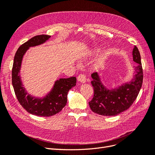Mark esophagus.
Listing matches in <instances>:
<instances>
[{"mask_svg": "<svg viewBox=\"0 0 155 155\" xmlns=\"http://www.w3.org/2000/svg\"><path fill=\"white\" fill-rule=\"evenodd\" d=\"M77 80L82 83H84L86 82V76L84 74H78V76L77 77Z\"/></svg>", "mask_w": 155, "mask_h": 155, "instance_id": "esophagus-1", "label": "esophagus"}]
</instances>
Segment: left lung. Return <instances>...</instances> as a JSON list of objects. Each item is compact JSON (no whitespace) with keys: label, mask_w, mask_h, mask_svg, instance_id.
Instances as JSON below:
<instances>
[{"label":"left lung","mask_w":155,"mask_h":155,"mask_svg":"<svg viewBox=\"0 0 155 155\" xmlns=\"http://www.w3.org/2000/svg\"><path fill=\"white\" fill-rule=\"evenodd\" d=\"M133 60L138 65L135 68L132 80L113 90L106 88L96 72L91 74V82L94 88V97L89 102L94 113L104 116H114L130 108L138 96L143 82V69L138 48L134 46L132 51Z\"/></svg>","instance_id":"1"}]
</instances>
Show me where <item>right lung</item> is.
<instances>
[{
  "label": "right lung",
  "mask_w": 155,
  "mask_h": 155,
  "mask_svg": "<svg viewBox=\"0 0 155 155\" xmlns=\"http://www.w3.org/2000/svg\"><path fill=\"white\" fill-rule=\"evenodd\" d=\"M50 38L51 36L42 34L30 39L17 49L13 64L12 85L17 99L28 113L38 116L49 117L60 112L67 103L69 90L76 85L77 82V78L74 77L60 78L56 81L49 94L43 99L35 98L28 95L25 91L19 75L23 56L30 47L40 45Z\"/></svg>",
  "instance_id": "add662e5"
}]
</instances>
